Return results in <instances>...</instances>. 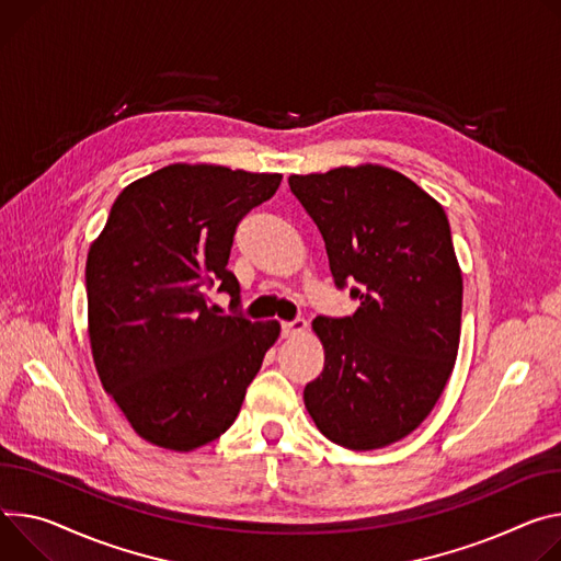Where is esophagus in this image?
<instances>
[{
	"instance_id": "1",
	"label": "esophagus",
	"mask_w": 561,
	"mask_h": 561,
	"mask_svg": "<svg viewBox=\"0 0 561 561\" xmlns=\"http://www.w3.org/2000/svg\"><path fill=\"white\" fill-rule=\"evenodd\" d=\"M307 320L304 318H295L293 322H282V335L284 337H295V335H301L304 331H307Z\"/></svg>"
}]
</instances>
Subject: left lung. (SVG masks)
I'll return each instance as SVG.
<instances>
[{"label": "left lung", "instance_id": "1", "mask_svg": "<svg viewBox=\"0 0 561 561\" xmlns=\"http://www.w3.org/2000/svg\"><path fill=\"white\" fill-rule=\"evenodd\" d=\"M322 232L348 318H316L324 369L304 404L333 443L367 451L412 434L434 410L458 353L463 277L440 203L382 165L293 174Z\"/></svg>", "mask_w": 561, "mask_h": 561}]
</instances>
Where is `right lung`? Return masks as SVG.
I'll return each mask as SVG.
<instances>
[{
	"instance_id": "right-lung-1",
	"label": "right lung",
	"mask_w": 561,
	"mask_h": 561,
	"mask_svg": "<svg viewBox=\"0 0 561 561\" xmlns=\"http://www.w3.org/2000/svg\"><path fill=\"white\" fill-rule=\"evenodd\" d=\"M282 174L174 163L129 183L87 254L95 371L134 432L190 451L237 419L279 324L219 316L208 288L232 297L226 268L239 221Z\"/></svg>"
}]
</instances>
